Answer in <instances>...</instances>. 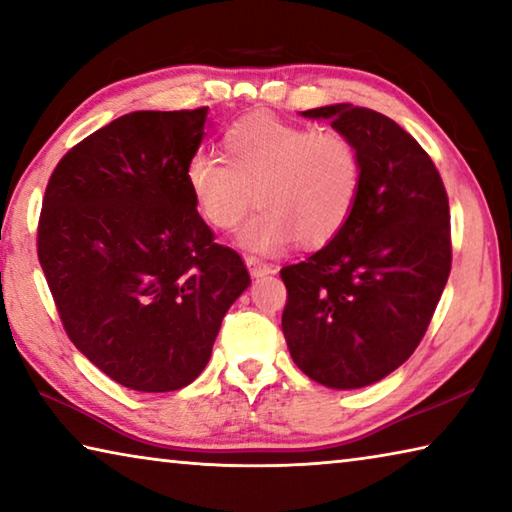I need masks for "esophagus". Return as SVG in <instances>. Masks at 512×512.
<instances>
[{
  "instance_id": "obj_1",
  "label": "esophagus",
  "mask_w": 512,
  "mask_h": 512,
  "mask_svg": "<svg viewBox=\"0 0 512 512\" xmlns=\"http://www.w3.org/2000/svg\"><path fill=\"white\" fill-rule=\"evenodd\" d=\"M246 266H248V271H250V275H253V277L268 275V273L275 271L271 264L262 262V259H259V257H246Z\"/></svg>"
}]
</instances>
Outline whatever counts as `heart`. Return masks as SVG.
Listing matches in <instances>:
<instances>
[{
  "instance_id": "b5f03b06",
  "label": "heart",
  "mask_w": 512,
  "mask_h": 512,
  "mask_svg": "<svg viewBox=\"0 0 512 512\" xmlns=\"http://www.w3.org/2000/svg\"><path fill=\"white\" fill-rule=\"evenodd\" d=\"M221 157L196 153L185 183L198 214L214 230H235L255 253H280L293 241L320 248L352 219L363 185L359 149L336 128H314L253 112L225 128Z\"/></svg>"
}]
</instances>
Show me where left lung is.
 <instances>
[{
  "instance_id": "1",
  "label": "left lung",
  "mask_w": 512,
  "mask_h": 512,
  "mask_svg": "<svg viewBox=\"0 0 512 512\" xmlns=\"http://www.w3.org/2000/svg\"><path fill=\"white\" fill-rule=\"evenodd\" d=\"M329 119L359 149L363 185L343 232L284 266L282 332L291 359L327 388H363L411 357L452 268L449 201L427 151L381 112L336 103Z\"/></svg>"
}]
</instances>
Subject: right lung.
Returning <instances> with one entry per match:
<instances>
[{"label": "right lung", "instance_id": "right-lung-1", "mask_svg": "<svg viewBox=\"0 0 512 512\" xmlns=\"http://www.w3.org/2000/svg\"><path fill=\"white\" fill-rule=\"evenodd\" d=\"M205 121L207 108L110 121L63 155L42 198L38 259L69 341L131 391L192 384L250 284L185 183Z\"/></svg>", "mask_w": 512, "mask_h": 512}]
</instances>
